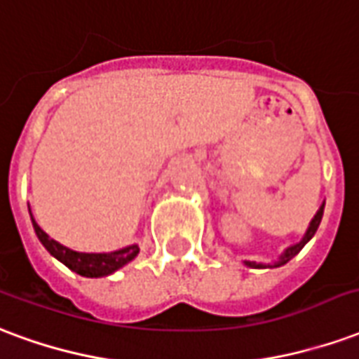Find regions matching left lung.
<instances>
[{
    "label": "left lung",
    "mask_w": 359,
    "mask_h": 359,
    "mask_svg": "<svg viewBox=\"0 0 359 359\" xmlns=\"http://www.w3.org/2000/svg\"><path fill=\"white\" fill-rule=\"evenodd\" d=\"M323 208H325V203L319 206V210L316 212V216L312 218V222H310V226H308V229H306V235L302 237V241L300 243H297V245H290L289 248H285V252L281 256H279V260L273 264H262V262H245L248 266V268H277V266H283V264H287L290 260V258H294V256L302 250V247H304L308 241L312 239L313 235H316V231H318L319 224H321V218H323Z\"/></svg>",
    "instance_id": "left-lung-1"
}]
</instances>
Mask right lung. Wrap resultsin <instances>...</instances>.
<instances>
[{
    "mask_svg": "<svg viewBox=\"0 0 359 359\" xmlns=\"http://www.w3.org/2000/svg\"><path fill=\"white\" fill-rule=\"evenodd\" d=\"M32 218V214H30ZM34 231L38 235V239L43 247L47 248V252L55 256L59 262H62L69 269L76 271L78 276L83 277H103L109 276L112 271H116L128 262H132L135 256L140 255V247L137 245H130V247L120 248L114 252H76L70 248L62 247L61 243H57L51 239L49 235L41 229L36 219L32 218Z\"/></svg>",
    "mask_w": 359,
    "mask_h": 359,
    "instance_id": "1",
    "label": "right lung"
}]
</instances>
